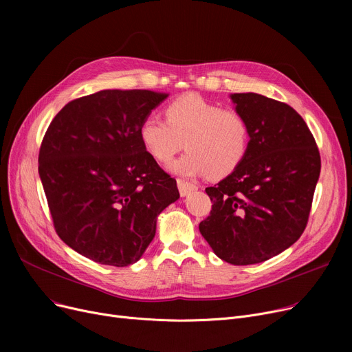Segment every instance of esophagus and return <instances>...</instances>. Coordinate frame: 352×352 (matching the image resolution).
<instances>
[{
    "mask_svg": "<svg viewBox=\"0 0 352 352\" xmlns=\"http://www.w3.org/2000/svg\"><path fill=\"white\" fill-rule=\"evenodd\" d=\"M177 184H178V190H179L181 197H187L188 194H191L192 191H195L198 188L194 182L187 181V179H184V178H178Z\"/></svg>",
    "mask_w": 352,
    "mask_h": 352,
    "instance_id": "esophagus-1",
    "label": "esophagus"
}]
</instances>
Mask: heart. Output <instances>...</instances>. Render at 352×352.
<instances>
[{
  "label": "heart",
  "mask_w": 352,
  "mask_h": 352,
  "mask_svg": "<svg viewBox=\"0 0 352 352\" xmlns=\"http://www.w3.org/2000/svg\"><path fill=\"white\" fill-rule=\"evenodd\" d=\"M165 120L150 116L140 126V138L155 161L168 162L184 146L187 153L168 165L184 177H226L241 164L250 146V125L235 109H224L199 96L173 100Z\"/></svg>",
  "instance_id": "b5f03b06"
}]
</instances>
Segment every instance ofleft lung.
Masks as SVG:
<instances>
[{
    "label": "left lung",
    "mask_w": 352,
    "mask_h": 352,
    "mask_svg": "<svg viewBox=\"0 0 352 352\" xmlns=\"http://www.w3.org/2000/svg\"><path fill=\"white\" fill-rule=\"evenodd\" d=\"M235 111L250 125L244 161L217 186L199 232L217 256L232 265L270 260L304 232L321 171L316 140L302 117L285 102L243 92Z\"/></svg>",
    "instance_id": "8db88e82"
}]
</instances>
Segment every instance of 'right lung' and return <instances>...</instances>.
I'll use <instances>...</instances> for the list:
<instances>
[{"label": "right lung", "mask_w": 352, "mask_h": 352, "mask_svg": "<svg viewBox=\"0 0 352 352\" xmlns=\"http://www.w3.org/2000/svg\"><path fill=\"white\" fill-rule=\"evenodd\" d=\"M168 94L104 89L69 101L51 121L38 173L54 228L89 260L137 263L157 217L179 198L177 181L146 153L140 126Z\"/></svg>", "instance_id": "obj_1"}]
</instances>
